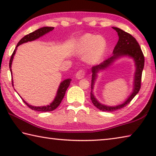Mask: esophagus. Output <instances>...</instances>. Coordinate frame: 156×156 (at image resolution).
Wrapping results in <instances>:
<instances>
[{"label": "esophagus", "mask_w": 156, "mask_h": 156, "mask_svg": "<svg viewBox=\"0 0 156 156\" xmlns=\"http://www.w3.org/2000/svg\"><path fill=\"white\" fill-rule=\"evenodd\" d=\"M86 75V71L84 69H80L77 72L76 74V78L78 79L83 78Z\"/></svg>", "instance_id": "obj_1"}]
</instances>
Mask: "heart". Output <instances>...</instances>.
I'll return each mask as SVG.
<instances>
[{"label":"heart","instance_id":"heart-1","mask_svg":"<svg viewBox=\"0 0 156 156\" xmlns=\"http://www.w3.org/2000/svg\"><path fill=\"white\" fill-rule=\"evenodd\" d=\"M106 48L104 39L97 35L86 34L79 41L76 52L80 55H85L84 59L89 63L97 62L101 58Z\"/></svg>","mask_w":156,"mask_h":156}]
</instances>
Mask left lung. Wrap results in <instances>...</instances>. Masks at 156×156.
<instances>
[{"label":"left lung","mask_w":156,"mask_h":156,"mask_svg":"<svg viewBox=\"0 0 156 156\" xmlns=\"http://www.w3.org/2000/svg\"><path fill=\"white\" fill-rule=\"evenodd\" d=\"M112 28L117 31L118 35L119 36L118 43L116 44L114 49L113 51V55L109 58L102 62L100 64L94 66L91 68L92 79L91 84V100L94 106L98 109L102 111V112H113V111L120 109L126 106L131 101L132 99L136 96V94L138 93L140 89L142 73L144 65V57L143 53H142L140 47L136 38L132 36L130 34L126 32V31L122 30L120 28L114 27H113ZM125 55H128L132 57L135 61L136 68L135 77H134L133 92L125 103L121 105H117V106L110 107L100 104L95 99L93 93V85L94 80H96L97 73L100 70L105 69L109 66L116 59Z\"/></svg>","instance_id":"left-lung-1"}]
</instances>
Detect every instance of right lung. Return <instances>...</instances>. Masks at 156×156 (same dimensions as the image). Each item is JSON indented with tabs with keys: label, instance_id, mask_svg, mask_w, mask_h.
<instances>
[{
	"label": "right lung",
	"instance_id": "add662e5",
	"mask_svg": "<svg viewBox=\"0 0 156 156\" xmlns=\"http://www.w3.org/2000/svg\"><path fill=\"white\" fill-rule=\"evenodd\" d=\"M54 29V27H44L40 28L38 29V30L34 31L33 32H31L30 34H27V35L25 36L19 42H18V43L16 45V47L14 52H13V54L11 56V58H10V60H9V69H10V72H11V74H12V60H13V58H14V56L16 54V51L17 47L19 46L20 44H22L23 43H27V42H29V41H35L36 39L40 38V37L43 36V35H44V34H46L48 32H49V31H52ZM71 81H72V80H71L70 78H69V79H66V80L61 82V83H60L58 87V89L57 94L56 96V98H54V100L49 105H47V106H43V107L32 106V105H30L28 103H27V102H26L25 100L22 98L21 97L20 98H22L23 102L25 103V105H27L28 107H30L31 109L37 111V112H51V111H54V109H56V108L60 105V102H61L63 98L65 96V92L67 91L68 87L69 86ZM12 85H14V84H13V80H12Z\"/></svg>",
	"mask_w": 156,
	"mask_h": 156
}]
</instances>
